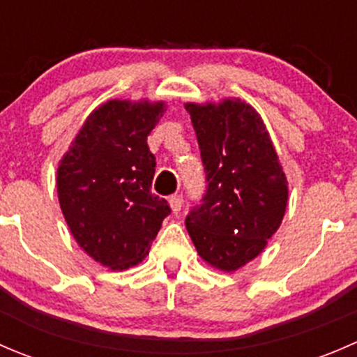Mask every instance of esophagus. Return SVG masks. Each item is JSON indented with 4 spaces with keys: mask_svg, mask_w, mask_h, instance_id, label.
I'll return each mask as SVG.
<instances>
[{
    "mask_svg": "<svg viewBox=\"0 0 357 357\" xmlns=\"http://www.w3.org/2000/svg\"><path fill=\"white\" fill-rule=\"evenodd\" d=\"M169 205H171L172 212H174V214H178V212L181 211V207H183V197L181 195H172L171 199H169Z\"/></svg>",
    "mask_w": 357,
    "mask_h": 357,
    "instance_id": "esophagus-1",
    "label": "esophagus"
}]
</instances>
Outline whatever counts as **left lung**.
<instances>
[{"mask_svg": "<svg viewBox=\"0 0 357 357\" xmlns=\"http://www.w3.org/2000/svg\"><path fill=\"white\" fill-rule=\"evenodd\" d=\"M199 139L207 192L186 229L207 264L236 271L257 257L285 215L289 183L269 132L240 98L186 103Z\"/></svg>", "mask_w": 357, "mask_h": 357, "instance_id": "8db88e82", "label": "left lung"}]
</instances>
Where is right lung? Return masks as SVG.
I'll return each instance as SVG.
<instances>
[{"mask_svg":"<svg viewBox=\"0 0 357 357\" xmlns=\"http://www.w3.org/2000/svg\"><path fill=\"white\" fill-rule=\"evenodd\" d=\"M164 110V102L109 100L89 114L59 164V202L72 236L109 269L142 262L171 212L152 193L155 157L146 143Z\"/></svg>","mask_w":357,"mask_h":357,"instance_id":"1","label":"right lung"}]
</instances>
